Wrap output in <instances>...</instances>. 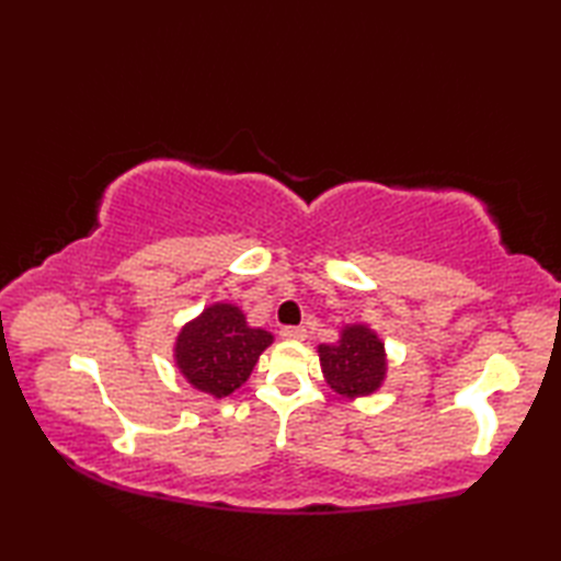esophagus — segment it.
<instances>
[{
	"label": "esophagus",
	"instance_id": "1",
	"mask_svg": "<svg viewBox=\"0 0 561 561\" xmlns=\"http://www.w3.org/2000/svg\"><path fill=\"white\" fill-rule=\"evenodd\" d=\"M279 335L284 340H304L306 337V328H301V325H284L279 330Z\"/></svg>",
	"mask_w": 561,
	"mask_h": 561
}]
</instances>
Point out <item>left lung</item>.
<instances>
[{"mask_svg":"<svg viewBox=\"0 0 561 561\" xmlns=\"http://www.w3.org/2000/svg\"><path fill=\"white\" fill-rule=\"evenodd\" d=\"M318 354L330 388L344 398L368 396L386 376L383 342L364 325L344 330L337 344H320Z\"/></svg>","mask_w":561,"mask_h":561,"instance_id":"obj_1","label":"left lung"}]
</instances>
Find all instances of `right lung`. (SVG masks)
<instances>
[{"instance_id": "right-lung-1", "label": "right lung", "mask_w": 561, "mask_h": 561, "mask_svg": "<svg viewBox=\"0 0 561 561\" xmlns=\"http://www.w3.org/2000/svg\"><path fill=\"white\" fill-rule=\"evenodd\" d=\"M270 342V332L248 328L236 306L217 304L181 330L175 362L197 390L226 398L245 383Z\"/></svg>"}]
</instances>
